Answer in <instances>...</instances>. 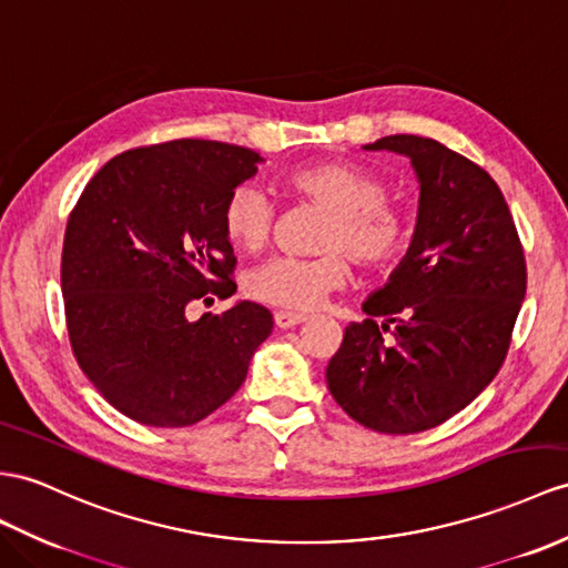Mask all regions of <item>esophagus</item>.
<instances>
[{"label":"esophagus","mask_w":568,"mask_h":568,"mask_svg":"<svg viewBox=\"0 0 568 568\" xmlns=\"http://www.w3.org/2000/svg\"><path fill=\"white\" fill-rule=\"evenodd\" d=\"M306 321H308L306 313H294V311H276L274 313V323H276V327H282V329H288V327L301 325Z\"/></svg>","instance_id":"esophagus-1"}]
</instances>
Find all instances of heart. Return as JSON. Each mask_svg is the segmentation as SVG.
Returning a JSON list of instances; mask_svg holds the SVG:
<instances>
[{"instance_id": "heart-1", "label": "heart", "mask_w": 568, "mask_h": 568, "mask_svg": "<svg viewBox=\"0 0 568 568\" xmlns=\"http://www.w3.org/2000/svg\"><path fill=\"white\" fill-rule=\"evenodd\" d=\"M288 195L327 212L315 257L280 255L245 276V292L267 306L311 311L349 280V255L358 267L378 270L403 255L409 219L388 202L390 192L362 165L325 161L301 165L282 180ZM221 226L233 247L257 253L272 239L274 206L253 183L233 187L221 206Z\"/></svg>"}]
</instances>
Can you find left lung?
<instances>
[{
	"instance_id": "obj_1",
	"label": "left lung",
	"mask_w": 568,
	"mask_h": 568,
	"mask_svg": "<svg viewBox=\"0 0 568 568\" xmlns=\"http://www.w3.org/2000/svg\"><path fill=\"white\" fill-rule=\"evenodd\" d=\"M364 149L412 161L417 229L388 284L364 301L366 321L344 327L325 378L358 424L419 434L465 409L499 373L528 272L501 190L477 163L417 134Z\"/></svg>"
}]
</instances>
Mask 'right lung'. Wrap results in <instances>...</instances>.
<instances>
[{"label":"right lung","mask_w":568,"mask_h":568,"mask_svg":"<svg viewBox=\"0 0 568 568\" xmlns=\"http://www.w3.org/2000/svg\"><path fill=\"white\" fill-rule=\"evenodd\" d=\"M253 149L175 140L110 159L81 192L62 245L69 342L110 405L146 426L178 428L233 397L272 332V313L229 298L236 255L221 226L229 192L257 173Z\"/></svg>","instance_id":"right-lung-1"}]
</instances>
